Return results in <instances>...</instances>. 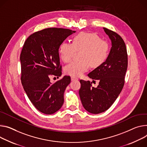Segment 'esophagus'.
I'll use <instances>...</instances> for the list:
<instances>
[{
    "label": "esophagus",
    "mask_w": 147,
    "mask_h": 147,
    "mask_svg": "<svg viewBox=\"0 0 147 147\" xmlns=\"http://www.w3.org/2000/svg\"><path fill=\"white\" fill-rule=\"evenodd\" d=\"M71 81H74V80H77L78 78L72 76V77H71Z\"/></svg>",
    "instance_id": "esophagus-1"
}]
</instances>
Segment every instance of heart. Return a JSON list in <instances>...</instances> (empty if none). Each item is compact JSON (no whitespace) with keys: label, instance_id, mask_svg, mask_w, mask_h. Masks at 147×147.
<instances>
[{"label":"heart","instance_id":"1","mask_svg":"<svg viewBox=\"0 0 147 147\" xmlns=\"http://www.w3.org/2000/svg\"><path fill=\"white\" fill-rule=\"evenodd\" d=\"M82 51L80 55L81 60L65 66V74L79 77L88 70L90 65L92 68L98 67L107 59L109 45L95 33L81 32L73 37L71 43L63 42L59 50L60 59L65 63L72 60L75 51Z\"/></svg>","mask_w":147,"mask_h":147}]
</instances>
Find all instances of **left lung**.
<instances>
[{"label": "left lung", "mask_w": 147, "mask_h": 147, "mask_svg": "<svg viewBox=\"0 0 147 147\" xmlns=\"http://www.w3.org/2000/svg\"><path fill=\"white\" fill-rule=\"evenodd\" d=\"M112 42L106 61L88 74L92 82L99 81L96 88L92 82L80 80L79 95L84 108L89 113L99 114L107 110L121 92L125 83L128 55L124 40L116 32L103 28Z\"/></svg>", "instance_id": "obj_1"}]
</instances>
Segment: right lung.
I'll use <instances>...</instances> for the list:
<instances>
[{"label": "right lung", "instance_id": "1", "mask_svg": "<svg viewBox=\"0 0 147 147\" xmlns=\"http://www.w3.org/2000/svg\"><path fill=\"white\" fill-rule=\"evenodd\" d=\"M70 29L51 28L30 35L23 45L20 56L21 82L28 98L39 111L51 114L64 102V92L70 77L64 76L54 83L50 77L61 76L59 49L69 35Z\"/></svg>", "mask_w": 147, "mask_h": 147}]
</instances>
